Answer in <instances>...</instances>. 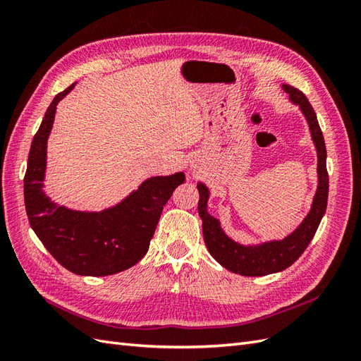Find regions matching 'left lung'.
Instances as JSON below:
<instances>
[{
    "label": "left lung",
    "mask_w": 361,
    "mask_h": 361,
    "mask_svg": "<svg viewBox=\"0 0 361 361\" xmlns=\"http://www.w3.org/2000/svg\"><path fill=\"white\" fill-rule=\"evenodd\" d=\"M283 89H285L286 93H289V97L293 104L300 105L301 111L304 113L305 118H307L312 138L314 141L316 150H318V191H316L309 215L304 218V221L300 224L297 231L290 233L288 238L281 239V241H271L257 247H245L236 244L231 238L226 236L218 220L207 214L206 203L207 197H209V191H207L206 185H197L200 194L199 214L203 221V238L207 251L226 269L247 277H260L289 268L310 244L316 231H318V226L326 209V200H329L326 149L318 118H316L313 106L302 92L289 84L283 85Z\"/></svg>",
    "instance_id": "1"
}]
</instances>
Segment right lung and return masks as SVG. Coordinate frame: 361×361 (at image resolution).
Instances as JSON below:
<instances>
[{"instance_id":"obj_1","label":"right lung","mask_w":361,"mask_h":361,"mask_svg":"<svg viewBox=\"0 0 361 361\" xmlns=\"http://www.w3.org/2000/svg\"><path fill=\"white\" fill-rule=\"evenodd\" d=\"M73 85L59 93L32 138L24 197L28 221L42 244L61 267L78 276L102 277L135 265L147 253L164 204L183 183V173L150 178L122 203L102 212H78L49 202L42 191L47 140L57 104Z\"/></svg>"}]
</instances>
